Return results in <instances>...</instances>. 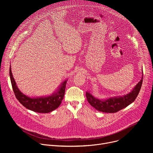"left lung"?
Listing matches in <instances>:
<instances>
[{"instance_id":"obj_1","label":"left lung","mask_w":153,"mask_h":153,"mask_svg":"<svg viewBox=\"0 0 153 153\" xmlns=\"http://www.w3.org/2000/svg\"><path fill=\"white\" fill-rule=\"evenodd\" d=\"M142 82L143 76L140 81L139 82V83L134 86L133 90L123 96L110 97L105 100H100L94 97L90 92H86V99L89 103L99 111L109 113H116L121 110L122 109L126 107L135 100L140 90Z\"/></svg>"}]
</instances>
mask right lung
Here are the masks:
<instances>
[{
	"label": "right lung",
	"mask_w": 153,
	"mask_h": 153,
	"mask_svg": "<svg viewBox=\"0 0 153 153\" xmlns=\"http://www.w3.org/2000/svg\"><path fill=\"white\" fill-rule=\"evenodd\" d=\"M10 76L13 90L16 99L24 106L30 110L39 113H48L57 108L63 99L67 80L63 81L59 88L52 95L46 97H30L22 93L16 85L10 67Z\"/></svg>",
	"instance_id": "right-lung-1"
}]
</instances>
